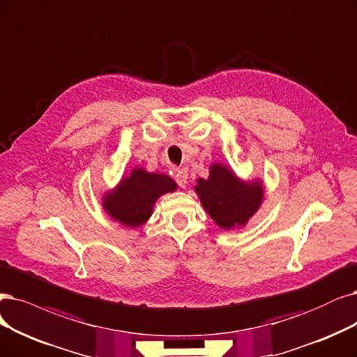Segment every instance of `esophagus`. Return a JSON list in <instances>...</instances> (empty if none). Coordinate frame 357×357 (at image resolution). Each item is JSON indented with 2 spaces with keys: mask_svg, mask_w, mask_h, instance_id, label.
Instances as JSON below:
<instances>
[{
  "mask_svg": "<svg viewBox=\"0 0 357 357\" xmlns=\"http://www.w3.org/2000/svg\"><path fill=\"white\" fill-rule=\"evenodd\" d=\"M175 179H176L179 187H182V188L185 187L187 185V181H188V172H187V169H178L175 172Z\"/></svg>",
  "mask_w": 357,
  "mask_h": 357,
  "instance_id": "esophagus-1",
  "label": "esophagus"
}]
</instances>
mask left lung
Wrapping results in <instances>:
<instances>
[{
	"label": "left lung",
	"instance_id": "left-lung-1",
	"mask_svg": "<svg viewBox=\"0 0 357 357\" xmlns=\"http://www.w3.org/2000/svg\"><path fill=\"white\" fill-rule=\"evenodd\" d=\"M194 191L207 215L225 231L244 228L265 199L260 178L243 179L225 163H212L208 176L195 181Z\"/></svg>",
	"mask_w": 357,
	"mask_h": 357
}]
</instances>
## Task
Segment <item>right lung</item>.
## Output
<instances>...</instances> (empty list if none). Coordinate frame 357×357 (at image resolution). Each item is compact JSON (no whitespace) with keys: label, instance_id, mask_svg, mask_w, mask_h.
Returning a JSON list of instances; mask_svg holds the SVG:
<instances>
[{"label":"right lung","instance_id":"right-lung-1","mask_svg":"<svg viewBox=\"0 0 357 357\" xmlns=\"http://www.w3.org/2000/svg\"><path fill=\"white\" fill-rule=\"evenodd\" d=\"M178 190V183L169 175L132 167L117 185L104 191L101 207L114 222L126 228H139L149 222L155 202L167 192Z\"/></svg>","mask_w":357,"mask_h":357}]
</instances>
